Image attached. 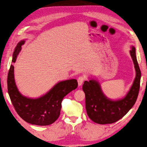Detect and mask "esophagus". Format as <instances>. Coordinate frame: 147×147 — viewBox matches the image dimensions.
Listing matches in <instances>:
<instances>
[{"instance_id":"1","label":"esophagus","mask_w":147,"mask_h":147,"mask_svg":"<svg viewBox=\"0 0 147 147\" xmlns=\"http://www.w3.org/2000/svg\"><path fill=\"white\" fill-rule=\"evenodd\" d=\"M86 80V78L85 76H81V77H79L78 78V80H77L78 86H81L82 85V84L83 83V82L84 81Z\"/></svg>"}]
</instances>
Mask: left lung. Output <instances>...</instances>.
<instances>
[{
  "label": "left lung",
  "instance_id": "8db88e82",
  "mask_svg": "<svg viewBox=\"0 0 147 147\" xmlns=\"http://www.w3.org/2000/svg\"><path fill=\"white\" fill-rule=\"evenodd\" d=\"M130 54L136 70V77L133 84L125 96L112 100L105 95L100 84L94 78L85 81L82 90L86 95V108L88 117L100 124L113 123L131 109L136 102L140 90L141 71L138 64L136 48L131 46Z\"/></svg>",
  "mask_w": 147,
  "mask_h": 147
}]
</instances>
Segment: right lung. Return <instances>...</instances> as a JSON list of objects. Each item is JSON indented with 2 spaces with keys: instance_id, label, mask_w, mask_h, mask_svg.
Wrapping results in <instances>:
<instances>
[{
  "instance_id": "add662e5",
  "label": "right lung",
  "mask_w": 147,
  "mask_h": 147,
  "mask_svg": "<svg viewBox=\"0 0 147 147\" xmlns=\"http://www.w3.org/2000/svg\"><path fill=\"white\" fill-rule=\"evenodd\" d=\"M25 42L23 39L17 44L13 55V64ZM77 86L76 79L61 81L45 95L34 99L23 95L18 91L14 80L13 65L10 66L7 76L8 93L17 114L26 122L38 125H50L58 119L63 98L77 88Z\"/></svg>"
}]
</instances>
